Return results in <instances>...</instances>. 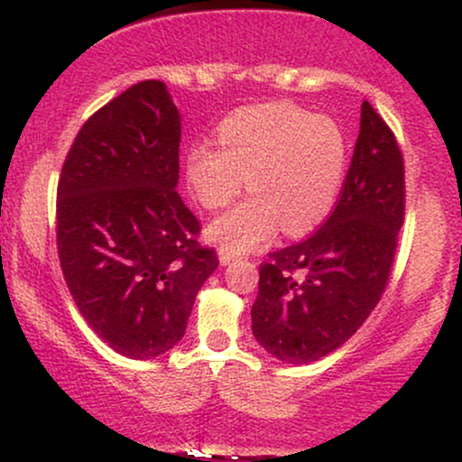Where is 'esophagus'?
Wrapping results in <instances>:
<instances>
[{
    "label": "esophagus",
    "instance_id": "obj_1",
    "mask_svg": "<svg viewBox=\"0 0 462 462\" xmlns=\"http://www.w3.org/2000/svg\"><path fill=\"white\" fill-rule=\"evenodd\" d=\"M232 261H236V254L227 252V249L221 247V249H219V263H221V264H230Z\"/></svg>",
    "mask_w": 462,
    "mask_h": 462
}]
</instances>
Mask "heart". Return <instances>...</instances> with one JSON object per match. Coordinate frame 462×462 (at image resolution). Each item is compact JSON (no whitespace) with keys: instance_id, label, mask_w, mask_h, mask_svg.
Here are the masks:
<instances>
[{"instance_id":"obj_1","label":"heart","mask_w":462,"mask_h":462,"mask_svg":"<svg viewBox=\"0 0 462 462\" xmlns=\"http://www.w3.org/2000/svg\"><path fill=\"white\" fill-rule=\"evenodd\" d=\"M219 143H195L184 156L190 193L219 208L245 184V199L215 217L208 236L232 254L256 249L275 235H304L330 215L347 169L341 125L295 104L238 108L219 124Z\"/></svg>"}]
</instances>
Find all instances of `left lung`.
<instances>
[{
  "instance_id": "8db88e82",
  "label": "left lung",
  "mask_w": 462,
  "mask_h": 462,
  "mask_svg": "<svg viewBox=\"0 0 462 462\" xmlns=\"http://www.w3.org/2000/svg\"><path fill=\"white\" fill-rule=\"evenodd\" d=\"M404 224V161L393 132L360 106V132L337 208L315 235L261 264L252 332L273 358L334 352L380 301Z\"/></svg>"
}]
</instances>
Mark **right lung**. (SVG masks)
Segmentation results:
<instances>
[{
  "label": "right lung",
  "mask_w": 462,
  "mask_h": 462,
  "mask_svg": "<svg viewBox=\"0 0 462 462\" xmlns=\"http://www.w3.org/2000/svg\"><path fill=\"white\" fill-rule=\"evenodd\" d=\"M180 113L145 79L78 132L58 182V256L78 310L116 354H167L219 267L178 195Z\"/></svg>",
  "instance_id": "right-lung-1"
}]
</instances>
